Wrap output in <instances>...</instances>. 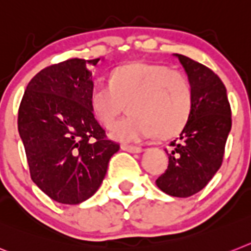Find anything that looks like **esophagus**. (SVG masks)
<instances>
[{
	"mask_svg": "<svg viewBox=\"0 0 251 251\" xmlns=\"http://www.w3.org/2000/svg\"><path fill=\"white\" fill-rule=\"evenodd\" d=\"M122 150L128 151V152H132V154H140L144 151L142 148H138V146H132V145H122Z\"/></svg>",
	"mask_w": 251,
	"mask_h": 251,
	"instance_id": "34e87169",
	"label": "esophagus"
}]
</instances>
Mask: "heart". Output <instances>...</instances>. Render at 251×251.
Masks as SVG:
<instances>
[{
	"label": "heart",
	"instance_id": "heart-1",
	"mask_svg": "<svg viewBox=\"0 0 251 251\" xmlns=\"http://www.w3.org/2000/svg\"><path fill=\"white\" fill-rule=\"evenodd\" d=\"M126 103L129 115L111 130L113 140L138 142L155 133L173 137L191 115V84L169 66L138 61L115 69L110 84L95 83L90 91L91 110L106 128L115 124Z\"/></svg>",
	"mask_w": 251,
	"mask_h": 251
}]
</instances>
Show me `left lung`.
I'll list each match as a JSON object with an SVG mask.
<instances>
[{"instance_id": "left-lung-1", "label": "left lung", "mask_w": 251, "mask_h": 251, "mask_svg": "<svg viewBox=\"0 0 251 251\" xmlns=\"http://www.w3.org/2000/svg\"><path fill=\"white\" fill-rule=\"evenodd\" d=\"M182 64L192 90V110L187 124L172 141L168 169L156 179L161 191L188 198L208 185L222 165L231 130L227 90L217 74L187 56L173 53Z\"/></svg>"}]
</instances>
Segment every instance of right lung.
Instances as JSON below:
<instances>
[{"label": "right lung", "instance_id": "1", "mask_svg": "<svg viewBox=\"0 0 251 251\" xmlns=\"http://www.w3.org/2000/svg\"><path fill=\"white\" fill-rule=\"evenodd\" d=\"M86 61L70 59L33 76L20 102L18 129L33 182L55 201L75 205L102 183L119 145L107 140L90 107Z\"/></svg>", "mask_w": 251, "mask_h": 251}]
</instances>
